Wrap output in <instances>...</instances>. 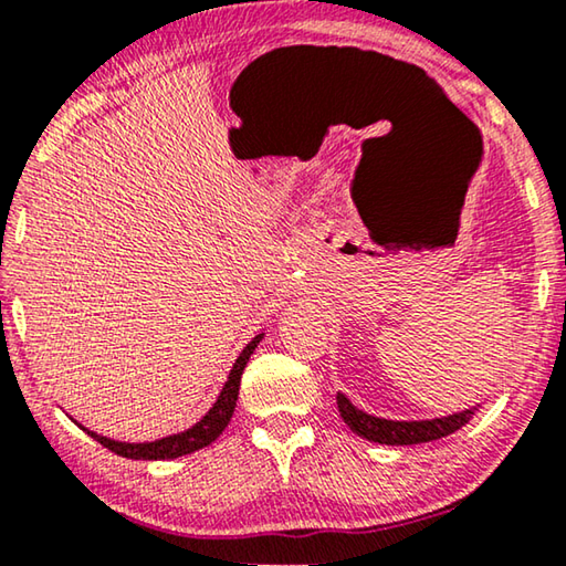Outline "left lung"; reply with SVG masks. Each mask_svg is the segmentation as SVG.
Segmentation results:
<instances>
[{
  "mask_svg": "<svg viewBox=\"0 0 566 566\" xmlns=\"http://www.w3.org/2000/svg\"><path fill=\"white\" fill-rule=\"evenodd\" d=\"M337 407L342 419L347 421V427L352 432H357L359 437L369 439V442H379V444H391V447H401V444H421V442H434V439H442L447 434L462 429L469 417L474 415V409L459 411V415H449V417H439V419H421V421H395V419H379L371 417L367 411H361L352 405V401L337 395Z\"/></svg>",
  "mask_w": 566,
  "mask_h": 566,
  "instance_id": "8db88e82",
  "label": "left lung"
}]
</instances>
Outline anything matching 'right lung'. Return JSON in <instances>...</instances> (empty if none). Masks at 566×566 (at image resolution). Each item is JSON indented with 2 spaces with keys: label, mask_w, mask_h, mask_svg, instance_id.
Masks as SVG:
<instances>
[{
  "label": "right lung",
  "mask_w": 566,
  "mask_h": 566,
  "mask_svg": "<svg viewBox=\"0 0 566 566\" xmlns=\"http://www.w3.org/2000/svg\"><path fill=\"white\" fill-rule=\"evenodd\" d=\"M262 337H264V334H256V337L242 349V354H239L237 361H234L232 371H229L222 391H219L214 407L209 409L195 427L187 429V432L157 439V442L129 444V442H114V439H107V437H102L97 432H90V429H84L82 424L80 427L92 439H97L102 447H107L109 452L119 454V457H127V459H177V457L197 452V449H205L207 444H212L214 439L224 432L229 419H232L234 407H237V397H239V381H242V371L247 367L249 357H252V352L256 349V344L262 342Z\"/></svg>",
  "instance_id": "right-lung-1"
}]
</instances>
